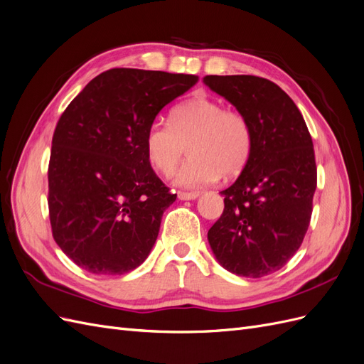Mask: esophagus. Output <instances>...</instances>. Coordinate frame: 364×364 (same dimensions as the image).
Masks as SVG:
<instances>
[{"label": "esophagus", "instance_id": "esophagus-1", "mask_svg": "<svg viewBox=\"0 0 364 364\" xmlns=\"http://www.w3.org/2000/svg\"><path fill=\"white\" fill-rule=\"evenodd\" d=\"M200 196V193H197V191H193V193H185V191H179L178 193V197L181 200H194V199H197V197Z\"/></svg>", "mask_w": 364, "mask_h": 364}]
</instances>
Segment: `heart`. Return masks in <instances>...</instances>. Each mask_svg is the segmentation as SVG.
<instances>
[{
  "mask_svg": "<svg viewBox=\"0 0 364 364\" xmlns=\"http://www.w3.org/2000/svg\"><path fill=\"white\" fill-rule=\"evenodd\" d=\"M253 134L245 114L208 95H194L176 106L170 124L155 121L144 138L150 165L168 174L182 158L185 146L190 158L173 173V182L185 188L213 183L222 174L234 178L250 158Z\"/></svg>",
  "mask_w": 364,
  "mask_h": 364,
  "instance_id": "obj_1",
  "label": "heart"
}]
</instances>
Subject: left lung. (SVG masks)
Here are the masks:
<instances>
[{
  "instance_id": "left-lung-1",
  "label": "left lung",
  "mask_w": 364,
  "mask_h": 364,
  "mask_svg": "<svg viewBox=\"0 0 364 364\" xmlns=\"http://www.w3.org/2000/svg\"><path fill=\"white\" fill-rule=\"evenodd\" d=\"M203 83L249 119L253 144L238 179L220 194L223 214L208 230L222 266L261 278L301 247L317 185L314 149L302 114L278 85L257 75H206Z\"/></svg>"
}]
</instances>
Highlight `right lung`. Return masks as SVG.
<instances>
[{"label": "right lung", "instance_id": "right-lung-1", "mask_svg": "<svg viewBox=\"0 0 364 364\" xmlns=\"http://www.w3.org/2000/svg\"><path fill=\"white\" fill-rule=\"evenodd\" d=\"M199 77L135 68L102 73L65 109L51 142L53 237L80 269L123 274L146 261L174 200L144 149L161 109Z\"/></svg>", "mask_w": 364, "mask_h": 364}]
</instances>
